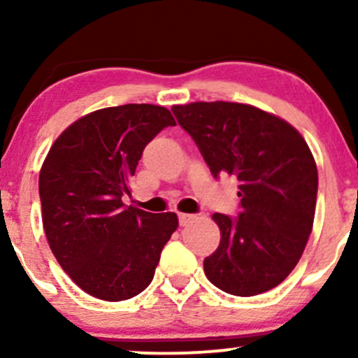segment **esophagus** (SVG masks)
Segmentation results:
<instances>
[{
    "label": "esophagus",
    "mask_w": 358,
    "mask_h": 358,
    "mask_svg": "<svg viewBox=\"0 0 358 358\" xmlns=\"http://www.w3.org/2000/svg\"><path fill=\"white\" fill-rule=\"evenodd\" d=\"M195 219V215H192V213H178V222H180V225H188L190 224V222Z\"/></svg>",
    "instance_id": "obj_1"
}]
</instances>
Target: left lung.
Wrapping results in <instances>:
<instances>
[{
  "label": "left lung",
  "mask_w": 358,
  "mask_h": 358,
  "mask_svg": "<svg viewBox=\"0 0 358 358\" xmlns=\"http://www.w3.org/2000/svg\"><path fill=\"white\" fill-rule=\"evenodd\" d=\"M210 173L239 182L237 219L213 213L220 244L205 257L208 281L254 296L287 278L313 229L318 170L301 134L273 114L237 102L173 106Z\"/></svg>",
  "instance_id": "obj_1"
}]
</instances>
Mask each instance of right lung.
Listing matches in <instances>:
<instances>
[{"label":"right lung","instance_id":"1","mask_svg":"<svg viewBox=\"0 0 358 358\" xmlns=\"http://www.w3.org/2000/svg\"><path fill=\"white\" fill-rule=\"evenodd\" d=\"M175 124L162 106L99 109L69 126L45 158L38 178L45 236L62 269L90 296L122 301L153 281L178 217L127 207L122 196L131 195L145 146Z\"/></svg>","mask_w":358,"mask_h":358}]
</instances>
